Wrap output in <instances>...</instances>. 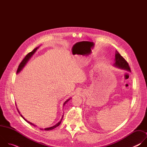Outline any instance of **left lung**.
Returning <instances> with one entry per match:
<instances>
[{"label":"left lung","mask_w":147,"mask_h":147,"mask_svg":"<svg viewBox=\"0 0 147 147\" xmlns=\"http://www.w3.org/2000/svg\"><path fill=\"white\" fill-rule=\"evenodd\" d=\"M113 66L120 69L127 70L130 72L131 71L128 63L120 55V53L117 51L115 53V59Z\"/></svg>","instance_id":"obj_1"}]
</instances>
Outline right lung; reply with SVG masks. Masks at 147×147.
I'll return each instance as SVG.
<instances>
[{
  "instance_id": "obj_1",
  "label": "right lung",
  "mask_w": 147,
  "mask_h": 147,
  "mask_svg": "<svg viewBox=\"0 0 147 147\" xmlns=\"http://www.w3.org/2000/svg\"><path fill=\"white\" fill-rule=\"evenodd\" d=\"M39 47H36V48H35L32 52H30L29 53H28L27 55H26V56L24 57V59L22 60V61L20 63V65H19V66H18V69H17V74H18L20 72H21V71H22L23 69V68L25 67V66L27 65V63H28V61L30 60V59L32 57V56L34 55V53L36 52V51H37V49L39 48ZM70 99H71V98H69V99H68L67 100H66L65 102H64V103H63V107L65 106V105ZM17 110H18V113H20V115H21V116H22L27 123H30V124H31V125H34V126H36V125H35V124H34L33 123H32L31 122H30V121H28V120H27L23 116H22V115H21L20 114V112H19V111H18V108H17ZM63 115L62 116V117H61V120L57 123H56L55 125H53V126H52V127H47V128H45V129H40V130H47V131H48V130H53V129H54L55 128H56V127H57V126H59V125H60V124L61 123V120H62V119H63Z\"/></svg>"
}]
</instances>
